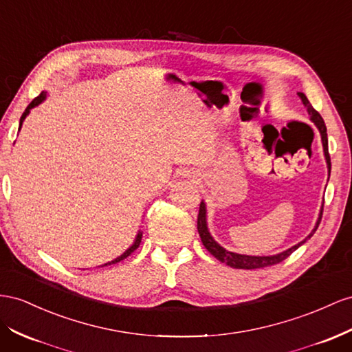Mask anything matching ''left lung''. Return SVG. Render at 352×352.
Here are the masks:
<instances>
[{
	"instance_id": "8db88e82",
	"label": "left lung",
	"mask_w": 352,
	"mask_h": 352,
	"mask_svg": "<svg viewBox=\"0 0 352 352\" xmlns=\"http://www.w3.org/2000/svg\"><path fill=\"white\" fill-rule=\"evenodd\" d=\"M299 98L302 99L303 107L307 108V112L309 113V120L314 122L316 127L320 131V136H321V142H322V151H324V157H326V163H327V168H329V175H330V155H329V144H327V129L324 124V120L321 118L320 113L312 108V105L309 103V100L307 99V96L303 93H298ZM321 216H322V206H321V210L318 214V221L316 223V228L312 230V232L307 236L305 240L298 243L296 245L290 247V249L284 250L281 253L277 254H272V256H249V254H240V253H234L223 249L221 244H217L214 241L213 236L208 232V228H207V210H206V203L201 201L199 204V212H198V219H197V230L199 234V239H201L203 244L206 249L210 252V254H213L217 261H221L222 263H226L228 267L231 268H236V270H258V268H265V267H271V265H277L280 262H283L286 258L299 249V247L305 243L308 239H311L312 234L317 231V228L321 222Z\"/></svg>"
}]
</instances>
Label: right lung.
<instances>
[{
  "label": "right lung",
  "mask_w": 352,
  "mask_h": 352,
  "mask_svg": "<svg viewBox=\"0 0 352 352\" xmlns=\"http://www.w3.org/2000/svg\"><path fill=\"white\" fill-rule=\"evenodd\" d=\"M47 98V93L45 91H41L40 93V96H36L31 103H30V105H28V108L25 109V112L22 113V117H21V122H19V130H21L22 129V124H23V121H25V118H26V116H28V113H30V111L32 109V108H35V107H38V105H40V103L44 100ZM140 241H142V232L139 231L138 232V235H136V239H135V243H133L130 247H129V249L124 252V253H122L121 256H118V258H116V259H113V261H111V262H108V263H105V265H102V267H108V265H112V263H117V262H120V261H124L126 258H127V256H130L133 252H135L136 249H138V247H139V244H140Z\"/></svg>",
  "instance_id": "add662e5"
}]
</instances>
